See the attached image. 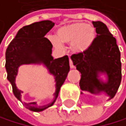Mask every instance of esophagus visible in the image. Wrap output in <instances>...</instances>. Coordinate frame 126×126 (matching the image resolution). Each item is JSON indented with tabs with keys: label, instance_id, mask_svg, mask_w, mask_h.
<instances>
[{
	"label": "esophagus",
	"instance_id": "1",
	"mask_svg": "<svg viewBox=\"0 0 126 126\" xmlns=\"http://www.w3.org/2000/svg\"><path fill=\"white\" fill-rule=\"evenodd\" d=\"M69 65H70V68H74L73 63H72V61L71 58H69Z\"/></svg>",
	"mask_w": 126,
	"mask_h": 126
}]
</instances>
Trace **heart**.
Segmentation results:
<instances>
[{"label": "heart", "instance_id": "heart-1", "mask_svg": "<svg viewBox=\"0 0 126 126\" xmlns=\"http://www.w3.org/2000/svg\"><path fill=\"white\" fill-rule=\"evenodd\" d=\"M55 38L52 40L55 46H59L60 43H71L73 52L83 53L93 45L96 38V30L93 26L83 22H72L58 28Z\"/></svg>", "mask_w": 126, "mask_h": 126}]
</instances>
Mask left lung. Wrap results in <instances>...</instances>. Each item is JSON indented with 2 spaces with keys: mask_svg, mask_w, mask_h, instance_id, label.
I'll return each mask as SVG.
<instances>
[{
  "mask_svg": "<svg viewBox=\"0 0 126 126\" xmlns=\"http://www.w3.org/2000/svg\"><path fill=\"white\" fill-rule=\"evenodd\" d=\"M96 37L93 45L83 53L71 56L73 64L81 73L80 89L92 94L104 93L112 99L116 94L122 80L121 54L116 39L102 22H93ZM105 75V82L99 79Z\"/></svg>",
  "mask_w": 126,
  "mask_h": 126,
  "instance_id": "obj_1",
  "label": "left lung"
}]
</instances>
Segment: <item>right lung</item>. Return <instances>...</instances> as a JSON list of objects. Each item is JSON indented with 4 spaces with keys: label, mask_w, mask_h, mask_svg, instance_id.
<instances>
[{
    "label": "right lung",
    "mask_w": 126,
    "mask_h": 126,
    "mask_svg": "<svg viewBox=\"0 0 126 126\" xmlns=\"http://www.w3.org/2000/svg\"><path fill=\"white\" fill-rule=\"evenodd\" d=\"M54 26L50 20L34 22L23 26L10 43L6 50L5 68L7 79L12 86L13 94L26 108L32 111L39 112L51 107L58 98L59 91L69 72V60L67 55L54 59L52 57V44L45 37ZM44 64L55 79L54 100L45 105H38L36 102H25L21 100L23 91L18 90L15 84V78L18 68L22 64Z\"/></svg>",
    "instance_id": "obj_1"
}]
</instances>
